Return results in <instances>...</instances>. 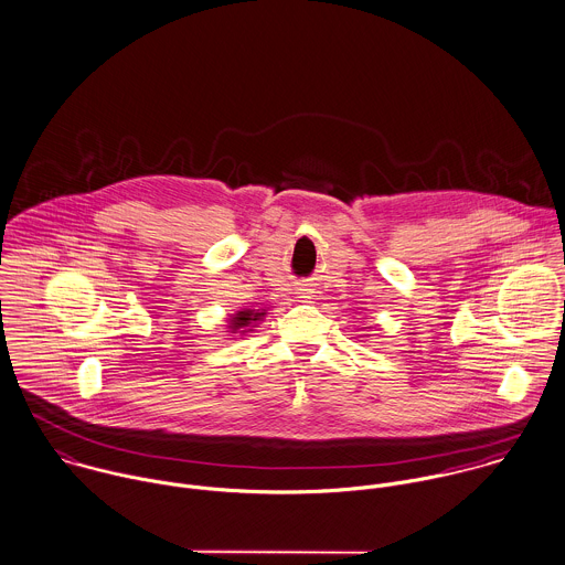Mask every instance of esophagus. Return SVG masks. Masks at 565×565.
<instances>
[{
  "instance_id": "1",
  "label": "esophagus",
  "mask_w": 565,
  "mask_h": 565,
  "mask_svg": "<svg viewBox=\"0 0 565 565\" xmlns=\"http://www.w3.org/2000/svg\"><path fill=\"white\" fill-rule=\"evenodd\" d=\"M312 292H315V290H312V286H310V284H301V286L297 288V295H299L301 299H310V297H312Z\"/></svg>"
}]
</instances>
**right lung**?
I'll return each mask as SVG.
<instances>
[{"label": "right lung", "mask_w": 565, "mask_h": 565, "mask_svg": "<svg viewBox=\"0 0 565 565\" xmlns=\"http://www.w3.org/2000/svg\"><path fill=\"white\" fill-rule=\"evenodd\" d=\"M264 312H255V310H244V312H237L233 319H231V330H242V328H248L250 321H259Z\"/></svg>", "instance_id": "right-lung-1"}]
</instances>
